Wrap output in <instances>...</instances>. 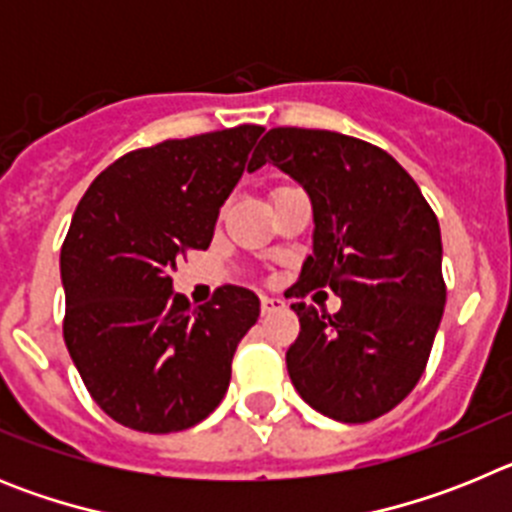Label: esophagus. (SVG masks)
Instances as JSON below:
<instances>
[{"label": "esophagus", "instance_id": "1", "mask_svg": "<svg viewBox=\"0 0 512 512\" xmlns=\"http://www.w3.org/2000/svg\"><path fill=\"white\" fill-rule=\"evenodd\" d=\"M284 307V300L279 297H261V315H271V312H277Z\"/></svg>", "mask_w": 512, "mask_h": 512}]
</instances>
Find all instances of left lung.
<instances>
[{
	"label": "left lung",
	"mask_w": 512,
	"mask_h": 512,
	"mask_svg": "<svg viewBox=\"0 0 512 512\" xmlns=\"http://www.w3.org/2000/svg\"><path fill=\"white\" fill-rule=\"evenodd\" d=\"M274 164L312 202V256L292 295L330 287L341 310L295 302L287 372L302 400L341 423L390 413L423 377L446 305L441 228L413 176L382 148L330 130L274 128L248 169Z\"/></svg>",
	"instance_id": "1"
}]
</instances>
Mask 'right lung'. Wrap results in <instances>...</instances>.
<instances>
[{
	"label": "right lung",
	"mask_w": 512,
	"mask_h": 512,
	"mask_svg": "<svg viewBox=\"0 0 512 512\" xmlns=\"http://www.w3.org/2000/svg\"><path fill=\"white\" fill-rule=\"evenodd\" d=\"M261 125L138 148L92 182L61 248L63 341L99 408L133 431L174 433L228 392L259 297L225 284L192 307L171 269L205 251Z\"/></svg>",
	"instance_id": "obj_1"
}]
</instances>
